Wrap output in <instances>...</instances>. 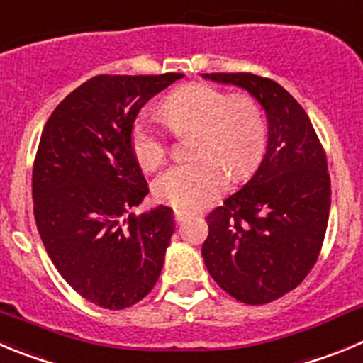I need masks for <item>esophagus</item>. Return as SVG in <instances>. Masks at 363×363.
<instances>
[{
    "label": "esophagus",
    "mask_w": 363,
    "mask_h": 363,
    "mask_svg": "<svg viewBox=\"0 0 363 363\" xmlns=\"http://www.w3.org/2000/svg\"><path fill=\"white\" fill-rule=\"evenodd\" d=\"M186 217H188V215L182 213V211H175V222H177V224H181V222H184Z\"/></svg>",
    "instance_id": "1"
}]
</instances>
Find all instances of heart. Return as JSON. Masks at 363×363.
Segmentation results:
<instances>
[{
    "instance_id": "heart-1",
    "label": "heart",
    "mask_w": 363,
    "mask_h": 363,
    "mask_svg": "<svg viewBox=\"0 0 363 363\" xmlns=\"http://www.w3.org/2000/svg\"><path fill=\"white\" fill-rule=\"evenodd\" d=\"M161 119L174 133L189 139L191 161L169 166L153 182V195L181 211H197L217 201L226 188L228 174L235 181L257 168L266 148V119L251 96H230L211 84H186L166 96L159 106ZM132 150L146 169L166 157L164 135L148 121L132 128Z\"/></svg>"
}]
</instances>
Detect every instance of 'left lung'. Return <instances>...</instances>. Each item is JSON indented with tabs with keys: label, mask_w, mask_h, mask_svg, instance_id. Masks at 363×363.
I'll use <instances>...</instances> for the list:
<instances>
[{
	"label": "left lung",
	"mask_w": 363,
	"mask_h": 363,
	"mask_svg": "<svg viewBox=\"0 0 363 363\" xmlns=\"http://www.w3.org/2000/svg\"><path fill=\"white\" fill-rule=\"evenodd\" d=\"M244 88L267 117V145L253 177L215 208L202 259L215 282L251 306L295 289L315 266L331 208L328 161L308 113L275 81L202 74Z\"/></svg>",
	"instance_id": "left-lung-1"
}]
</instances>
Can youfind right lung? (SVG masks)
<instances>
[{"label": "right lung", "instance_id": "add662e5", "mask_svg": "<svg viewBox=\"0 0 363 363\" xmlns=\"http://www.w3.org/2000/svg\"><path fill=\"white\" fill-rule=\"evenodd\" d=\"M181 77H92L57 104L41 133L32 174L38 231L60 275L99 308H130L161 275L174 211L130 213L148 195L132 128L139 110Z\"/></svg>", "mask_w": 363, "mask_h": 363}]
</instances>
